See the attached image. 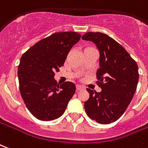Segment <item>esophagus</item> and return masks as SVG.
<instances>
[{"label":"esophagus","mask_w":148,"mask_h":148,"mask_svg":"<svg viewBox=\"0 0 148 148\" xmlns=\"http://www.w3.org/2000/svg\"><path fill=\"white\" fill-rule=\"evenodd\" d=\"M76 88H77V91L82 90V89H84V87H83V86H82V85H77V86H76Z\"/></svg>","instance_id":"34e87169"}]
</instances>
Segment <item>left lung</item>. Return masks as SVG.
I'll list each match as a JSON object with an SVG mask.
<instances>
[{
    "label": "left lung",
    "mask_w": 148,
    "mask_h": 148,
    "mask_svg": "<svg viewBox=\"0 0 148 148\" xmlns=\"http://www.w3.org/2000/svg\"><path fill=\"white\" fill-rule=\"evenodd\" d=\"M82 39L92 41L99 52L96 92L87 88L89 99L85 103L87 115L100 124H110L121 117L132 100L139 80L138 66L125 49L103 33L88 32Z\"/></svg>",
    "instance_id": "left-lung-1"
}]
</instances>
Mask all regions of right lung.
I'll return each instance as SVG.
<instances>
[{
	"label": "right lung",
	"mask_w": 148,
	"mask_h": 148,
	"mask_svg": "<svg viewBox=\"0 0 148 148\" xmlns=\"http://www.w3.org/2000/svg\"><path fill=\"white\" fill-rule=\"evenodd\" d=\"M80 38L76 32L55 33L22 56L18 67L19 90L27 109L39 120L58 119L74 96V83L66 82L60 86L54 76Z\"/></svg>",
	"instance_id": "1"
}]
</instances>
